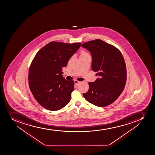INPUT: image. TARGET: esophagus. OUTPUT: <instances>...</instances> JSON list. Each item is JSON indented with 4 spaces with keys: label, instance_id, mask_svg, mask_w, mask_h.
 Segmentation results:
<instances>
[{
    "label": "esophagus",
    "instance_id": "esophagus-1",
    "mask_svg": "<svg viewBox=\"0 0 155 155\" xmlns=\"http://www.w3.org/2000/svg\"><path fill=\"white\" fill-rule=\"evenodd\" d=\"M74 82H75V84L76 85H78L80 83V81H77V80H75Z\"/></svg>",
    "mask_w": 155,
    "mask_h": 155
}]
</instances>
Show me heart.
<instances>
[{
	"instance_id": "obj_1",
	"label": "heart",
	"mask_w": 155,
	"mask_h": 155,
	"mask_svg": "<svg viewBox=\"0 0 155 155\" xmlns=\"http://www.w3.org/2000/svg\"><path fill=\"white\" fill-rule=\"evenodd\" d=\"M87 54H88L87 52H86L85 51H83V50L81 51V53H80V57L83 56V55H87Z\"/></svg>"
}]
</instances>
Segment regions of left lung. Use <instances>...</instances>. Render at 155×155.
I'll return each mask as SVG.
<instances>
[{
  "instance_id": "1",
  "label": "left lung",
  "mask_w": 155,
  "mask_h": 155,
  "mask_svg": "<svg viewBox=\"0 0 155 155\" xmlns=\"http://www.w3.org/2000/svg\"><path fill=\"white\" fill-rule=\"evenodd\" d=\"M92 55L91 69L99 76L94 82H89V89L83 94L89 103L104 107L114 103L122 94L127 79L125 62L119 49L101 39L82 45Z\"/></svg>"
}]
</instances>
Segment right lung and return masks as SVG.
Instances as JSON below:
<instances>
[{"instance_id":"add662e5","label":"right lung","mask_w":155,"mask_h":155,"mask_svg":"<svg viewBox=\"0 0 155 155\" xmlns=\"http://www.w3.org/2000/svg\"><path fill=\"white\" fill-rule=\"evenodd\" d=\"M81 43L51 41L38 51L29 69V85L34 98L48 110H59L70 102L73 80L63 77V68Z\"/></svg>"}]
</instances>
